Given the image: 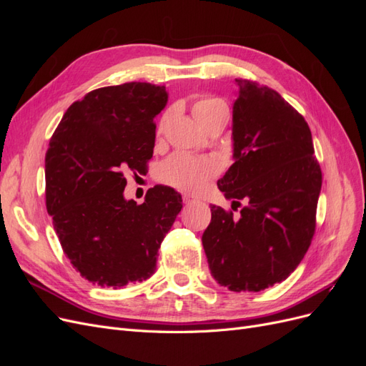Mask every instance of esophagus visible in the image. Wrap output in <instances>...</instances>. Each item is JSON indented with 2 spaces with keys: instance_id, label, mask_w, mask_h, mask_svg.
<instances>
[{
  "instance_id": "obj_1",
  "label": "esophagus",
  "mask_w": 366,
  "mask_h": 366,
  "mask_svg": "<svg viewBox=\"0 0 366 366\" xmlns=\"http://www.w3.org/2000/svg\"><path fill=\"white\" fill-rule=\"evenodd\" d=\"M183 202H184L186 204H192V203L197 202V198L192 197L191 194H183Z\"/></svg>"
}]
</instances>
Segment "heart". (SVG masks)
Listing matches in <instances>:
<instances>
[{
	"label": "heart",
	"instance_id": "1",
	"mask_svg": "<svg viewBox=\"0 0 366 366\" xmlns=\"http://www.w3.org/2000/svg\"><path fill=\"white\" fill-rule=\"evenodd\" d=\"M219 112H227L226 104L218 97H202L194 104L192 113L203 128L206 122ZM218 166L209 159H191L183 154L166 160L160 168V179L174 187L184 191H200L204 183L214 177Z\"/></svg>",
	"mask_w": 366,
	"mask_h": 366
}]
</instances>
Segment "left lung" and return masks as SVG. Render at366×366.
Instances as JSON below:
<instances>
[{"label":"left lung","mask_w":366,"mask_h":366,"mask_svg":"<svg viewBox=\"0 0 366 366\" xmlns=\"http://www.w3.org/2000/svg\"><path fill=\"white\" fill-rule=\"evenodd\" d=\"M235 82L234 164L217 184L246 206L234 217L210 204L202 241L219 285L261 292L289 278L312 244L322 172L305 119L272 88Z\"/></svg>","instance_id":"obj_1"}]
</instances>
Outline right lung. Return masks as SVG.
<instances>
[{
  "mask_svg": "<svg viewBox=\"0 0 366 366\" xmlns=\"http://www.w3.org/2000/svg\"><path fill=\"white\" fill-rule=\"evenodd\" d=\"M164 85L104 86L71 104L46 154V204L64 253L82 278L120 289L156 272L157 252L182 195L157 184L127 200L125 174L147 172Z\"/></svg>",
  "mask_w": 366,
  "mask_h": 366,
  "instance_id": "1",
  "label": "right lung"
}]
</instances>
